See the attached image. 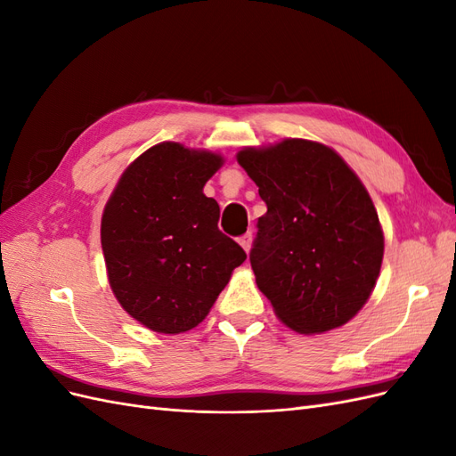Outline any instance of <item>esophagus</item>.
Segmentation results:
<instances>
[{
    "instance_id": "obj_1",
    "label": "esophagus",
    "mask_w": 456,
    "mask_h": 456,
    "mask_svg": "<svg viewBox=\"0 0 456 456\" xmlns=\"http://www.w3.org/2000/svg\"><path fill=\"white\" fill-rule=\"evenodd\" d=\"M251 241H253V232H247L240 238V245L243 247L247 253H249V249H251Z\"/></svg>"
}]
</instances>
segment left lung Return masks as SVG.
<instances>
[{"label": "left lung", "mask_w": 456, "mask_h": 456, "mask_svg": "<svg viewBox=\"0 0 456 456\" xmlns=\"http://www.w3.org/2000/svg\"><path fill=\"white\" fill-rule=\"evenodd\" d=\"M238 161L268 211L249 260L280 320L305 335L340 327L377 283L384 238L365 186L330 148L289 139Z\"/></svg>", "instance_id": "8db88e82"}]
</instances>
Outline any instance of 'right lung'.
I'll use <instances>...</instances> for the list:
<instances>
[{"mask_svg": "<svg viewBox=\"0 0 456 456\" xmlns=\"http://www.w3.org/2000/svg\"><path fill=\"white\" fill-rule=\"evenodd\" d=\"M223 165L209 151L163 142L134 159L101 226L108 280L119 305L151 330L176 335L205 320L245 251L218 230L203 186Z\"/></svg>", "mask_w": 456, "mask_h": 456, "instance_id": "add662e5", "label": "right lung"}]
</instances>
